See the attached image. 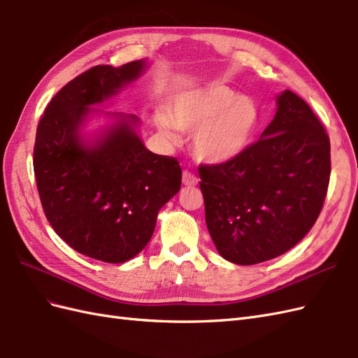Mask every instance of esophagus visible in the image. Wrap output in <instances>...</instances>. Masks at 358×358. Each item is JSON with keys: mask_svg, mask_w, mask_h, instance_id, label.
<instances>
[{"mask_svg": "<svg viewBox=\"0 0 358 358\" xmlns=\"http://www.w3.org/2000/svg\"><path fill=\"white\" fill-rule=\"evenodd\" d=\"M182 183H183V185H187V187H194V185H197V183H199V179H197L196 175H192L191 171L183 170V173H182Z\"/></svg>", "mask_w": 358, "mask_h": 358, "instance_id": "1", "label": "esophagus"}]
</instances>
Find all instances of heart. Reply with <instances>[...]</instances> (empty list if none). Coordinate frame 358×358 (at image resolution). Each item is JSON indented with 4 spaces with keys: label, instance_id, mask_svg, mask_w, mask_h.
I'll list each match as a JSON object with an SVG mask.
<instances>
[{
    "label": "heart",
    "instance_id": "b5f03b06",
    "mask_svg": "<svg viewBox=\"0 0 358 358\" xmlns=\"http://www.w3.org/2000/svg\"><path fill=\"white\" fill-rule=\"evenodd\" d=\"M155 124L162 137L178 138V129L192 133V150L201 161L221 164L251 145L259 124L257 104L221 83L179 92L169 113Z\"/></svg>",
    "mask_w": 358,
    "mask_h": 358
}]
</instances>
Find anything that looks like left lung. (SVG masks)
I'll return each mask as SVG.
<instances>
[{
	"mask_svg": "<svg viewBox=\"0 0 358 358\" xmlns=\"http://www.w3.org/2000/svg\"><path fill=\"white\" fill-rule=\"evenodd\" d=\"M273 121L245 152L200 166L206 224L221 257L241 266L285 254L315 224L330 182V138L305 100L278 95Z\"/></svg>",
	"mask_w": 358,
	"mask_h": 358,
	"instance_id": "1",
	"label": "left lung"
}]
</instances>
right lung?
Instances as JSON below:
<instances>
[{"instance_id":"right-lung-1","label":"right lung","mask_w":358,"mask_h":358,"mask_svg":"<svg viewBox=\"0 0 358 358\" xmlns=\"http://www.w3.org/2000/svg\"><path fill=\"white\" fill-rule=\"evenodd\" d=\"M145 67L140 59L86 70L53 96L37 127L34 175L46 218L74 251L104 263H125L142 251L159 209L180 189L178 159L145 148L136 115L112 113L116 122L94 143L80 134L92 106Z\"/></svg>"}]
</instances>
